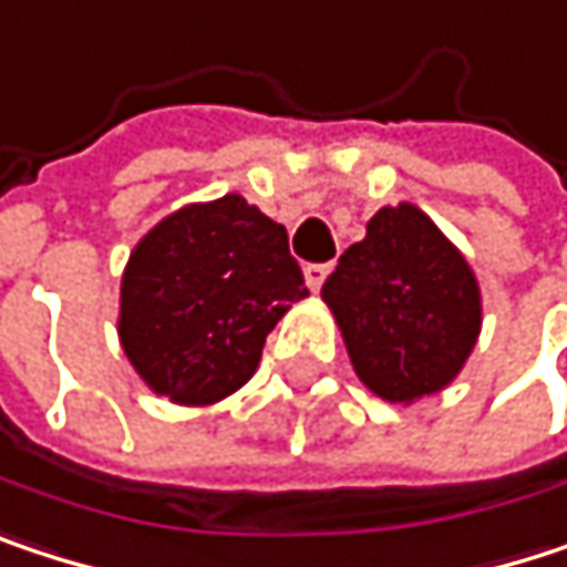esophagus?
<instances>
[{"instance_id": "34e87169", "label": "esophagus", "mask_w": 567, "mask_h": 567, "mask_svg": "<svg viewBox=\"0 0 567 567\" xmlns=\"http://www.w3.org/2000/svg\"><path fill=\"white\" fill-rule=\"evenodd\" d=\"M303 277H307V287H310V290H319L322 280L329 277V264H307V267H303Z\"/></svg>"}]
</instances>
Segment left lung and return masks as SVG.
Here are the masks:
<instances>
[{"mask_svg":"<svg viewBox=\"0 0 567 567\" xmlns=\"http://www.w3.org/2000/svg\"><path fill=\"white\" fill-rule=\"evenodd\" d=\"M355 375L385 401L451 385L480 336L463 254L414 205L382 208L322 284Z\"/></svg>","mask_w":567,"mask_h":567,"instance_id":"8db88e82","label":"left lung"}]
</instances>
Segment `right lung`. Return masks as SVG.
I'll list each match as a JSON object with an SVG mask.
<instances>
[{
  "label": "right lung",
  "mask_w": 567,
  "mask_h": 567,
  "mask_svg": "<svg viewBox=\"0 0 567 567\" xmlns=\"http://www.w3.org/2000/svg\"><path fill=\"white\" fill-rule=\"evenodd\" d=\"M307 293L287 228L225 195L169 215L130 254L120 342L150 389L212 404L248 382L267 332Z\"/></svg>",
  "instance_id": "1"
}]
</instances>
